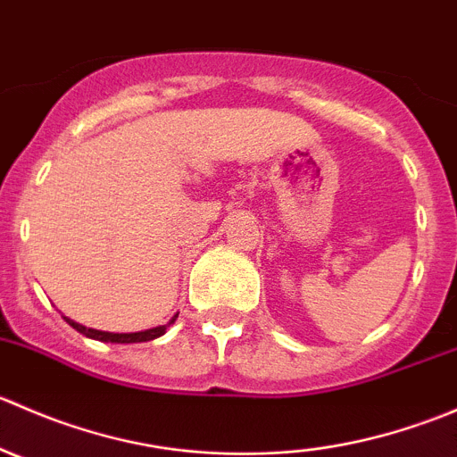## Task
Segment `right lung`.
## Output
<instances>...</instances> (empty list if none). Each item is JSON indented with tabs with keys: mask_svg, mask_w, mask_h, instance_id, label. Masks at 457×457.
I'll return each instance as SVG.
<instances>
[{
	"mask_svg": "<svg viewBox=\"0 0 457 457\" xmlns=\"http://www.w3.org/2000/svg\"><path fill=\"white\" fill-rule=\"evenodd\" d=\"M174 318H177V316H174ZM174 318H172V322H174ZM66 322L72 327V329H77L79 334L87 336V338L104 340V343H147V340H154V338H159V336H163L165 329L170 327V322H168V325L152 327V329H145V331H135V334H110V331L90 329V327L79 325V322L71 320V318H66Z\"/></svg>",
	"mask_w": 457,
	"mask_h": 457,
	"instance_id": "obj_1",
	"label": "right lung"
}]
</instances>
